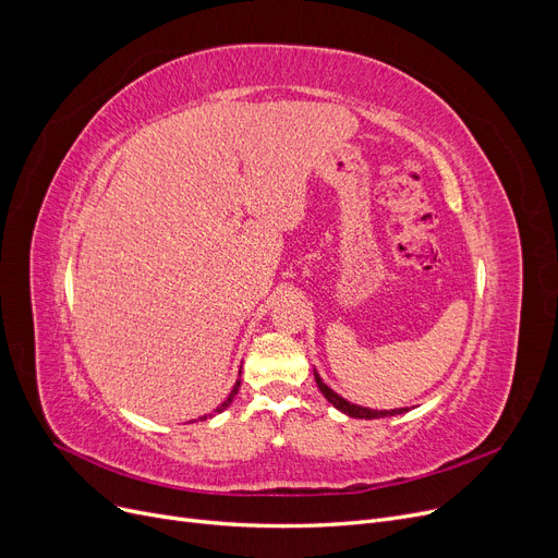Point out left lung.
<instances>
[{"mask_svg": "<svg viewBox=\"0 0 558 558\" xmlns=\"http://www.w3.org/2000/svg\"><path fill=\"white\" fill-rule=\"evenodd\" d=\"M313 375H315V384H317V388H320V392L325 395V400L331 404V407H336L340 413H344V415H350V417H359V420H375V417H390V415H402V413H407L409 411V407L407 409H390V411H377V409H367V407H359V404H352V402H348L344 400V397H340L338 392H333L325 381H323V377L317 375V369L313 367Z\"/></svg>", "mask_w": 558, "mask_h": 558, "instance_id": "left-lung-1", "label": "left lung"}]
</instances>
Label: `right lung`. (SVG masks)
Returning <instances> with one entry per match:
<instances>
[{
  "label": "right lung",
  "instance_id": "add662e5",
  "mask_svg": "<svg viewBox=\"0 0 558 558\" xmlns=\"http://www.w3.org/2000/svg\"><path fill=\"white\" fill-rule=\"evenodd\" d=\"M238 375H241V373H238ZM238 388H241V379H235V384H233L231 392L227 395V400H225V402H222V404H220V407L216 409V413H222V411H225V409H227V407H229V404H231V402L235 400V395H238ZM206 417H210V413H208V415H202L199 420H206Z\"/></svg>",
  "mask_w": 558,
  "mask_h": 558
}]
</instances>
